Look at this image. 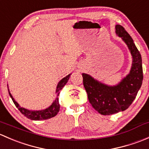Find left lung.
Wrapping results in <instances>:
<instances>
[{
    "label": "left lung",
    "mask_w": 149,
    "mask_h": 149,
    "mask_svg": "<svg viewBox=\"0 0 149 149\" xmlns=\"http://www.w3.org/2000/svg\"><path fill=\"white\" fill-rule=\"evenodd\" d=\"M115 32L125 42L133 57L128 74L119 84L108 86L82 73L84 86L91 106L101 115H109L127 109L133 103L142 85V59L130 34L121 25L115 26Z\"/></svg>",
    "instance_id": "1"
}]
</instances>
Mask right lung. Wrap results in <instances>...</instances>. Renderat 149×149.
I'll list each match as a JSON object with an SVG mask.
<instances>
[{
    "mask_svg": "<svg viewBox=\"0 0 149 149\" xmlns=\"http://www.w3.org/2000/svg\"><path fill=\"white\" fill-rule=\"evenodd\" d=\"M70 74L68 75L67 76H65V78H63V79H61L60 81V82L58 83V86H57V89H56V94L57 97H58L60 94V91L64 87V86L65 85L66 83L68 81L69 78H70ZM8 93H9V95L10 98L13 100V103L16 105V107L19 109V110L24 115L25 117L28 118V119L32 120H47L51 118H53L55 115L58 114V112L60 110V104L58 102V97H56L55 100H54V102H52V104L47 109H42V110H36V111H32V110H29V109H25V108L19 106V104L15 101V100L13 99V97H12V95L10 94L9 89H8Z\"/></svg>",
    "mask_w": 149,
    "mask_h": 149,
    "instance_id": "1",
    "label": "right lung"
}]
</instances>
